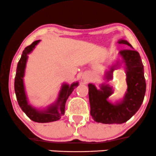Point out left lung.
Returning <instances> with one entry per match:
<instances>
[{"instance_id": "1", "label": "left lung", "mask_w": 156, "mask_h": 156, "mask_svg": "<svg viewBox=\"0 0 156 156\" xmlns=\"http://www.w3.org/2000/svg\"><path fill=\"white\" fill-rule=\"evenodd\" d=\"M119 44L131 47L120 51L125 62L127 76V90L124 100L121 103L112 104L107 101L112 93L111 87L102 86L101 90H99L92 83L88 85L90 115L96 122L102 124H123L130 119L141 107L146 92L144 66L139 53L126 41L121 40ZM114 69L115 66L108 73V79L112 78Z\"/></svg>"}]
</instances>
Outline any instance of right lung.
<instances>
[{"label":"right lung","instance_id":"add662e5","mask_svg":"<svg viewBox=\"0 0 156 156\" xmlns=\"http://www.w3.org/2000/svg\"><path fill=\"white\" fill-rule=\"evenodd\" d=\"M39 41L40 40L35 41L30 46L26 47L24 50L23 51L21 58L18 61V66H17L16 75H15V92L20 107L32 121L38 123H48L58 121L61 119V116L64 115L66 100L68 99L70 94L72 93V92L73 91L75 87L78 86V83L77 82L73 83L71 86L64 84L60 92L58 99L56 104L49 107L46 111L39 112L29 105L25 95L23 77L24 75L27 55L32 52V49L38 44Z\"/></svg>","mask_w":156,"mask_h":156}]
</instances>
